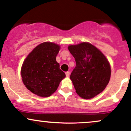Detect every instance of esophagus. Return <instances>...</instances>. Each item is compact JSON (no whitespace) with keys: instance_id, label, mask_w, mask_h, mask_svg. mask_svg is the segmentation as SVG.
I'll list each match as a JSON object with an SVG mask.
<instances>
[{"instance_id":"obj_1","label":"esophagus","mask_w":131,"mask_h":131,"mask_svg":"<svg viewBox=\"0 0 131 131\" xmlns=\"http://www.w3.org/2000/svg\"><path fill=\"white\" fill-rule=\"evenodd\" d=\"M65 74H66V76H67V77H69V76H70V72L69 71H67V72H66L65 73Z\"/></svg>"}]
</instances>
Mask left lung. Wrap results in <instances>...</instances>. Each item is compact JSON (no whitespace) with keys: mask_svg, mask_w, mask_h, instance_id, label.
<instances>
[{"mask_svg":"<svg viewBox=\"0 0 131 131\" xmlns=\"http://www.w3.org/2000/svg\"><path fill=\"white\" fill-rule=\"evenodd\" d=\"M76 67L70 76L76 92L84 99H91L106 88L111 77V67L104 54L91 43L70 45Z\"/></svg>","mask_w":131,"mask_h":131,"instance_id":"8db88e82","label":"left lung"}]
</instances>
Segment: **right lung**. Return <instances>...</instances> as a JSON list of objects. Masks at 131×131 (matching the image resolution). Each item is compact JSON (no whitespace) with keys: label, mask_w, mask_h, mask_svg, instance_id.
<instances>
[{"label":"right lung","mask_w":131,"mask_h":131,"mask_svg":"<svg viewBox=\"0 0 131 131\" xmlns=\"http://www.w3.org/2000/svg\"><path fill=\"white\" fill-rule=\"evenodd\" d=\"M60 49L58 44L45 42L36 47L24 60L21 69L22 81L33 94L49 97L65 78L56 61Z\"/></svg>","instance_id":"right-lung-1"}]
</instances>
